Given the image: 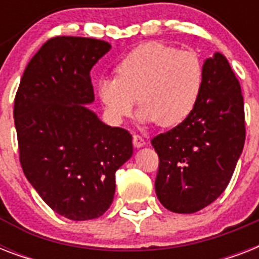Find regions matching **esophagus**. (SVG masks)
Returning <instances> with one entry per match:
<instances>
[{
  "instance_id": "obj_1",
  "label": "esophagus",
  "mask_w": 259,
  "mask_h": 259,
  "mask_svg": "<svg viewBox=\"0 0 259 259\" xmlns=\"http://www.w3.org/2000/svg\"><path fill=\"white\" fill-rule=\"evenodd\" d=\"M133 145L136 148H142V146L146 145L145 140L141 137V136H138V134H134L133 136Z\"/></svg>"
}]
</instances>
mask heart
Wrapping results in <instances>:
<instances>
[{
	"instance_id": "obj_1",
	"label": "heart",
	"mask_w": 259,
	"mask_h": 259,
	"mask_svg": "<svg viewBox=\"0 0 259 259\" xmlns=\"http://www.w3.org/2000/svg\"><path fill=\"white\" fill-rule=\"evenodd\" d=\"M117 78H103L98 94L106 115L121 123L140 106L144 123L172 127L192 114L203 89V64L195 52L160 42L137 47L121 60Z\"/></svg>"
}]
</instances>
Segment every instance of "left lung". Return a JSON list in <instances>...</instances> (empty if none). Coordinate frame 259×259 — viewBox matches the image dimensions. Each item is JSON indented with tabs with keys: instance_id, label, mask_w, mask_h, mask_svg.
Wrapping results in <instances>:
<instances>
[{
	"instance_id": "1",
	"label": "left lung",
	"mask_w": 259,
	"mask_h": 259,
	"mask_svg": "<svg viewBox=\"0 0 259 259\" xmlns=\"http://www.w3.org/2000/svg\"><path fill=\"white\" fill-rule=\"evenodd\" d=\"M203 89L192 114L152 140L157 152L156 195L177 213L200 211L229 185L246 138L241 84L217 52L203 64Z\"/></svg>"
}]
</instances>
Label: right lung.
Returning <instances> with one entry per match:
<instances>
[{"instance_id":"add662e5","label":"right lung","mask_w":259,"mask_h":259,"mask_svg":"<svg viewBox=\"0 0 259 259\" xmlns=\"http://www.w3.org/2000/svg\"><path fill=\"white\" fill-rule=\"evenodd\" d=\"M111 46L58 36L28 63L14 98L24 175L55 212L71 221L102 217L113 203L115 172L133 154L132 134L87 107L90 71Z\"/></svg>"}]
</instances>
